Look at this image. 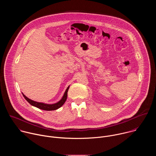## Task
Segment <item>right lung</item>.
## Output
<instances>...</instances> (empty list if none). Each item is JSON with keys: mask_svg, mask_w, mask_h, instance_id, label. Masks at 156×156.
I'll return each mask as SVG.
<instances>
[{"mask_svg": "<svg viewBox=\"0 0 156 156\" xmlns=\"http://www.w3.org/2000/svg\"><path fill=\"white\" fill-rule=\"evenodd\" d=\"M69 87L70 86H69L67 88H66V90L62 98L61 99V100L59 101L58 102L53 104H44V103H42V102H36V101H34L29 99L25 95H24L23 93H22V94H23V96H24L25 99L31 105H33V106H34V107H36L38 108L44 110L51 111V110H54L58 109V108H60V107H62L63 105V104L65 102V101L66 100V98H67V93H68V91H69Z\"/></svg>", "mask_w": 156, "mask_h": 156, "instance_id": "obj_1", "label": "right lung"}]
</instances>
